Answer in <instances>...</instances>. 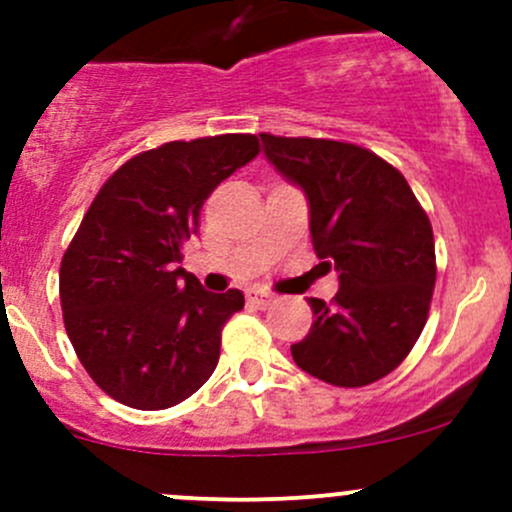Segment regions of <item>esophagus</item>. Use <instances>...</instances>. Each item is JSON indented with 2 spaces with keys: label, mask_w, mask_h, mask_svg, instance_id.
Wrapping results in <instances>:
<instances>
[{
  "label": "esophagus",
  "mask_w": 512,
  "mask_h": 512,
  "mask_svg": "<svg viewBox=\"0 0 512 512\" xmlns=\"http://www.w3.org/2000/svg\"><path fill=\"white\" fill-rule=\"evenodd\" d=\"M245 297H247V304H252V307H257V309H267L272 302H275V297H272V294L260 292V289H247Z\"/></svg>",
  "instance_id": "esophagus-1"
}]
</instances>
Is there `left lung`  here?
<instances>
[{"instance_id":"1","label":"left lung","mask_w":512,"mask_h":512,"mask_svg":"<svg viewBox=\"0 0 512 512\" xmlns=\"http://www.w3.org/2000/svg\"><path fill=\"white\" fill-rule=\"evenodd\" d=\"M265 156L309 200L312 245L339 272L332 304L309 297L312 329L292 359L332 386L356 389L396 369L421 337L436 285L426 210L404 175L366 148L260 133Z\"/></svg>"}]
</instances>
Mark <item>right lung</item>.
<instances>
[{"mask_svg":"<svg viewBox=\"0 0 512 512\" xmlns=\"http://www.w3.org/2000/svg\"><path fill=\"white\" fill-rule=\"evenodd\" d=\"M260 153L250 133L170 141L103 183L59 270L66 334L111 399L160 411L193 396L220 359L240 289L205 292L183 262L215 188Z\"/></svg>","mask_w":512,"mask_h":512,"instance_id":"obj_1","label":"right lung"}]
</instances>
